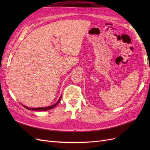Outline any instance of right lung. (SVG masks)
<instances>
[{
  "instance_id": "obj_1",
  "label": "right lung",
  "mask_w": 150,
  "mask_h": 150,
  "mask_svg": "<svg viewBox=\"0 0 150 150\" xmlns=\"http://www.w3.org/2000/svg\"><path fill=\"white\" fill-rule=\"evenodd\" d=\"M62 98V96H61L60 98L59 99V100L54 104H53V105H51L50 106H47V107H43V108H29L28 106H25L24 105H23V104H22V106H23L25 108H26L27 110H34V111H47V110H51V109L54 108L55 106H56L57 105V104L59 103V101H61V99Z\"/></svg>"
}]
</instances>
